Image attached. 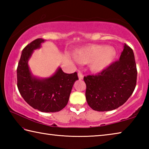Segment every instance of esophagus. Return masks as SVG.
<instances>
[{
    "label": "esophagus",
    "instance_id": "esophagus-1",
    "mask_svg": "<svg viewBox=\"0 0 149 149\" xmlns=\"http://www.w3.org/2000/svg\"><path fill=\"white\" fill-rule=\"evenodd\" d=\"M77 75H78V78H79V80H81L84 79V75H82V74L81 72H79L77 74Z\"/></svg>",
    "mask_w": 149,
    "mask_h": 149
}]
</instances>
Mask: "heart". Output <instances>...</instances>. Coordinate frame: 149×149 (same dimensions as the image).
<instances>
[{
    "instance_id": "1",
    "label": "heart",
    "mask_w": 149,
    "mask_h": 149,
    "mask_svg": "<svg viewBox=\"0 0 149 149\" xmlns=\"http://www.w3.org/2000/svg\"><path fill=\"white\" fill-rule=\"evenodd\" d=\"M116 53L114 49L105 45H93L75 50L74 58L81 64H89L93 73H99L112 64Z\"/></svg>"
}]
</instances>
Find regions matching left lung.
Wrapping results in <instances>:
<instances>
[{"instance_id": "obj_1", "label": "left lung", "mask_w": 149, "mask_h": 149, "mask_svg": "<svg viewBox=\"0 0 149 149\" xmlns=\"http://www.w3.org/2000/svg\"><path fill=\"white\" fill-rule=\"evenodd\" d=\"M137 75L134 53L124 44L118 61L97 75L84 77L87 104L99 112L116 109L124 104L134 91Z\"/></svg>"}]
</instances>
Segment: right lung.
<instances>
[{"instance_id": "1", "label": "right lung", "mask_w": 149, "mask_h": 149, "mask_svg": "<svg viewBox=\"0 0 149 149\" xmlns=\"http://www.w3.org/2000/svg\"><path fill=\"white\" fill-rule=\"evenodd\" d=\"M45 41L42 39H35L22 50L17 68V88L26 102L35 109L56 112L67 105L78 77L76 72L65 74L60 67L48 77H39L32 74L28 61L34 50L40 49Z\"/></svg>"}]
</instances>
